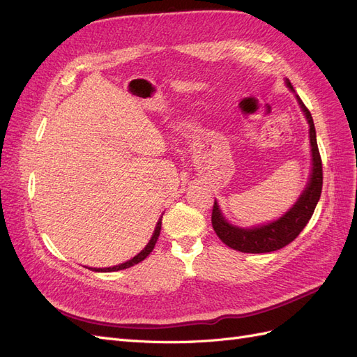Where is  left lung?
<instances>
[{"mask_svg":"<svg viewBox=\"0 0 357 357\" xmlns=\"http://www.w3.org/2000/svg\"><path fill=\"white\" fill-rule=\"evenodd\" d=\"M287 88L294 91V86L289 80H286ZM296 100L301 105V110L304 112L307 122L310 125V143H311V156H312V168L310 174V181L298 198L294 207L282 218L256 228H238L234 226L222 215L218 202L214 201L213 213H211V225L218 234L219 238L234 250L243 253H268L275 252L290 244L301 231L305 228L308 220L311 219L312 213L316 210V205L320 199L321 185H323V169H321V158L319 153L317 139H316V128L310 110L302 102V100L296 95Z\"/></svg>","mask_w":357,"mask_h":357,"instance_id":"8db88e82","label":"left lung"}]
</instances>
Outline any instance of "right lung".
Segmentation results:
<instances>
[{
  "label": "right lung",
  "mask_w": 357,
  "mask_h": 357,
  "mask_svg": "<svg viewBox=\"0 0 357 357\" xmlns=\"http://www.w3.org/2000/svg\"><path fill=\"white\" fill-rule=\"evenodd\" d=\"M160 226H162V218L158 220L155 232L152 235V238H150V241L147 243V245L137 256H134L132 259H129L128 262L121 264V265H116V266H110V268H89V269H92V271H95V273H113V271H121V269H126L129 266H134V265L139 264L142 261H144V259L150 253H152V250L155 248V244H156V241L159 238V234H160Z\"/></svg>",
  "instance_id": "right-lung-1"
}]
</instances>
